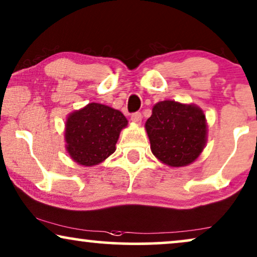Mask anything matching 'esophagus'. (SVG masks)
<instances>
[{"label": "esophagus", "instance_id": "esophagus-1", "mask_svg": "<svg viewBox=\"0 0 257 257\" xmlns=\"http://www.w3.org/2000/svg\"><path fill=\"white\" fill-rule=\"evenodd\" d=\"M132 121L136 123V124H141V122H142L141 112H134V114L132 115Z\"/></svg>", "mask_w": 257, "mask_h": 257}]
</instances>
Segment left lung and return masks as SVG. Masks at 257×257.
<instances>
[{"label":"left lung","mask_w":257,"mask_h":257,"mask_svg":"<svg viewBox=\"0 0 257 257\" xmlns=\"http://www.w3.org/2000/svg\"><path fill=\"white\" fill-rule=\"evenodd\" d=\"M150 149L169 167H184L200 156L207 142V121L195 104L161 101L146 122Z\"/></svg>","instance_id":"left-lung-1"}]
</instances>
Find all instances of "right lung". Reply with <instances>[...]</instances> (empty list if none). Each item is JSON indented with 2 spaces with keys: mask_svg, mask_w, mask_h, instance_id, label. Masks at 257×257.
I'll return each mask as SVG.
<instances>
[{
  "mask_svg": "<svg viewBox=\"0 0 257 257\" xmlns=\"http://www.w3.org/2000/svg\"><path fill=\"white\" fill-rule=\"evenodd\" d=\"M128 121L119 110L101 103H89L69 114L66 122V149L84 167L98 164L115 152L119 133Z\"/></svg>",
  "mask_w": 257,
  "mask_h": 257,
  "instance_id": "obj_1",
  "label": "right lung"
}]
</instances>
